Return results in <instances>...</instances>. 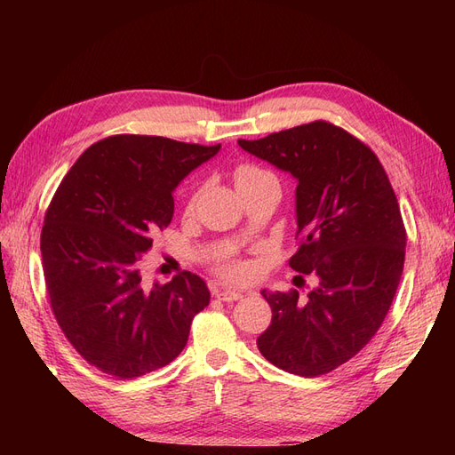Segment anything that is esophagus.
Returning a JSON list of instances; mask_svg holds the SVG:
<instances>
[{"label": "esophagus", "instance_id": "34e87169", "mask_svg": "<svg viewBox=\"0 0 455 455\" xmlns=\"http://www.w3.org/2000/svg\"><path fill=\"white\" fill-rule=\"evenodd\" d=\"M216 298L222 299V301H237L243 298L241 291H233V288H226V291H218Z\"/></svg>", "mask_w": 455, "mask_h": 455}]
</instances>
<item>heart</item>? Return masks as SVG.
Returning <instances> with one entry per match:
<instances>
[{"instance_id": "heart-1", "label": "heart", "mask_w": 455, "mask_h": 455, "mask_svg": "<svg viewBox=\"0 0 455 455\" xmlns=\"http://www.w3.org/2000/svg\"><path fill=\"white\" fill-rule=\"evenodd\" d=\"M233 178H235V186H237L241 194H243V191L252 189V188L264 184L267 180H277V178H275L269 171L256 167V164H251V163L239 164L235 172H233ZM197 201H199V191H197V194L191 196V199L188 201V212H194ZM218 273L222 275V277L231 279V281H243L252 273V266L249 264V261L239 259V258H228L218 266Z\"/></svg>"}]
</instances>
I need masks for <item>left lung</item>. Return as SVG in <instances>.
Instances as JSON below:
<instances>
[{
	"instance_id": "8db88e82",
	"label": "left lung",
	"mask_w": 455,
	"mask_h": 455,
	"mask_svg": "<svg viewBox=\"0 0 455 455\" xmlns=\"http://www.w3.org/2000/svg\"><path fill=\"white\" fill-rule=\"evenodd\" d=\"M237 144L296 178L288 264L316 277L306 296L261 291L273 316L258 349L291 374L323 376L366 346L393 304L406 246L396 196L374 151L332 123Z\"/></svg>"
}]
</instances>
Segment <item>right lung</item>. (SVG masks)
I'll list each match as a JSON object with an SVG mask.
<instances>
[{"label": "right lung", "mask_w": 455, "mask_h": 455, "mask_svg": "<svg viewBox=\"0 0 455 455\" xmlns=\"http://www.w3.org/2000/svg\"><path fill=\"white\" fill-rule=\"evenodd\" d=\"M218 146L117 134L92 144L64 176L41 229V259L64 336L109 376L132 379L167 366L211 301L196 273L151 288L144 254L174 214L172 191Z\"/></svg>", "instance_id": "right-lung-1"}]
</instances>
